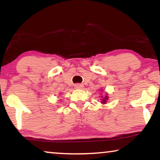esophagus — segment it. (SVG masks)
<instances>
[{"label": "esophagus", "mask_w": 160, "mask_h": 160, "mask_svg": "<svg viewBox=\"0 0 160 160\" xmlns=\"http://www.w3.org/2000/svg\"><path fill=\"white\" fill-rule=\"evenodd\" d=\"M74 87H75L76 89H82L83 88V85L81 84H76L75 85H74Z\"/></svg>", "instance_id": "esophagus-1"}]
</instances>
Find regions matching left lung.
<instances>
[{
	"instance_id": "obj_1",
	"label": "left lung",
	"mask_w": 160,
	"mask_h": 160,
	"mask_svg": "<svg viewBox=\"0 0 160 160\" xmlns=\"http://www.w3.org/2000/svg\"><path fill=\"white\" fill-rule=\"evenodd\" d=\"M107 100H108V96H107V95H106V96H105L104 98H102L101 102H102V103H103V102H104V103H105V102H106Z\"/></svg>"
}]
</instances>
